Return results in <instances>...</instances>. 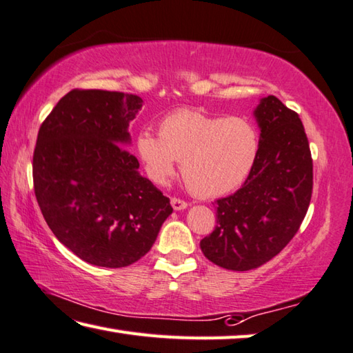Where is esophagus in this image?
Returning a JSON list of instances; mask_svg holds the SVG:
<instances>
[{"instance_id":"1","label":"esophagus","mask_w":353,"mask_h":353,"mask_svg":"<svg viewBox=\"0 0 353 353\" xmlns=\"http://www.w3.org/2000/svg\"><path fill=\"white\" fill-rule=\"evenodd\" d=\"M171 205H172V208H174L176 211H181V210H185L188 207V202H185V201H182V199H179V197H172L171 199Z\"/></svg>"}]
</instances>
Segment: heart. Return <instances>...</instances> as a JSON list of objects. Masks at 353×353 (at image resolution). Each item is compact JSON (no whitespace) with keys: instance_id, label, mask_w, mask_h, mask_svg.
Wrapping results in <instances>:
<instances>
[{"instance_id":"1","label":"heart","mask_w":353,"mask_h":353,"mask_svg":"<svg viewBox=\"0 0 353 353\" xmlns=\"http://www.w3.org/2000/svg\"><path fill=\"white\" fill-rule=\"evenodd\" d=\"M137 156L152 181L163 183L181 160L187 188L201 197L227 194L243 183L259 152L258 128L247 117H216L177 110L160 120L159 136L140 131Z\"/></svg>"}]
</instances>
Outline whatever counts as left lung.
<instances>
[{"mask_svg": "<svg viewBox=\"0 0 353 353\" xmlns=\"http://www.w3.org/2000/svg\"><path fill=\"white\" fill-rule=\"evenodd\" d=\"M259 152L234 194L217 199L213 233L201 241L205 258L227 270L245 272L274 258L299 230L309 210L313 163L299 115L274 95L253 112Z\"/></svg>", "mask_w": 353, "mask_h": 353, "instance_id": "8db88e82", "label": "left lung"}]
</instances>
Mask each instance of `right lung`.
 I'll list each match as a JSON object with an SVG mask.
<instances>
[{"mask_svg":"<svg viewBox=\"0 0 353 353\" xmlns=\"http://www.w3.org/2000/svg\"><path fill=\"white\" fill-rule=\"evenodd\" d=\"M142 105L134 94L74 89L38 131L37 202L55 238L92 265L134 264L172 213L170 199L140 176L139 160L126 150Z\"/></svg>","mask_w":353,"mask_h":353,"instance_id":"right-lung-1","label":"right lung"}]
</instances>
